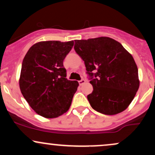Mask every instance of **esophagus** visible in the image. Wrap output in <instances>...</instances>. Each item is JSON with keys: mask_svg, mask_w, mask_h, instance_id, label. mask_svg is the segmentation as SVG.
<instances>
[{"mask_svg": "<svg viewBox=\"0 0 155 155\" xmlns=\"http://www.w3.org/2000/svg\"><path fill=\"white\" fill-rule=\"evenodd\" d=\"M85 82H86V81H85L84 79H81L80 81H79V84L80 85H82L83 84H84Z\"/></svg>", "mask_w": 155, "mask_h": 155, "instance_id": "esophagus-1", "label": "esophagus"}]
</instances>
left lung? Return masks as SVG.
<instances>
[{
	"label": "left lung",
	"instance_id": "left-lung-1",
	"mask_svg": "<svg viewBox=\"0 0 155 155\" xmlns=\"http://www.w3.org/2000/svg\"><path fill=\"white\" fill-rule=\"evenodd\" d=\"M74 41V49L84 61L93 87L87 95L92 108L106 115L124 111L139 88L138 68L132 55L108 37Z\"/></svg>",
	"mask_w": 155,
	"mask_h": 155
}]
</instances>
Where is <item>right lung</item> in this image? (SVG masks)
<instances>
[{
  "label": "right lung",
  "mask_w": 155,
  "mask_h": 155,
  "mask_svg": "<svg viewBox=\"0 0 155 155\" xmlns=\"http://www.w3.org/2000/svg\"><path fill=\"white\" fill-rule=\"evenodd\" d=\"M74 41H40L30 48L23 59L19 88L23 97L41 117L63 114L71 104L79 83L66 78L63 60Z\"/></svg>",
  "instance_id": "right-lung-1"
}]
</instances>
